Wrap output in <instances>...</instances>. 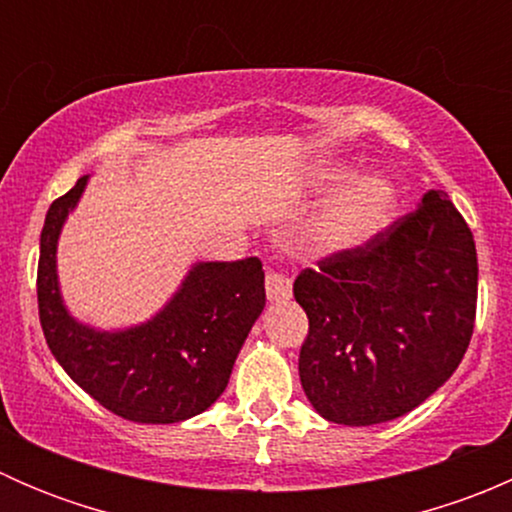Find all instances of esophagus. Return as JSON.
Returning <instances> with one entry per match:
<instances>
[{
    "label": "esophagus",
    "instance_id": "esophagus-1",
    "mask_svg": "<svg viewBox=\"0 0 512 512\" xmlns=\"http://www.w3.org/2000/svg\"><path fill=\"white\" fill-rule=\"evenodd\" d=\"M265 287L270 302H287V299L292 297V280H289L287 275H282V272L267 270Z\"/></svg>",
    "mask_w": 512,
    "mask_h": 512
}]
</instances>
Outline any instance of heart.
Returning <instances> with one entry per match:
<instances>
[{"label":"heart","mask_w":512,"mask_h":512,"mask_svg":"<svg viewBox=\"0 0 512 512\" xmlns=\"http://www.w3.org/2000/svg\"><path fill=\"white\" fill-rule=\"evenodd\" d=\"M345 185L309 218L299 232V250L309 257H337L371 245L394 220V183L381 173L354 175L347 163H329L314 173L319 190Z\"/></svg>","instance_id":"1"}]
</instances>
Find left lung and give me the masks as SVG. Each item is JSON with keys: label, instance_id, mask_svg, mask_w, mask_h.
<instances>
[{"label": "left lung", "instance_id": "obj_1", "mask_svg": "<svg viewBox=\"0 0 512 512\" xmlns=\"http://www.w3.org/2000/svg\"><path fill=\"white\" fill-rule=\"evenodd\" d=\"M471 227L443 190L371 245L294 280L309 317L299 381L319 416L342 426L394 421L441 389L476 322Z\"/></svg>", "mask_w": 512, "mask_h": 512}]
</instances>
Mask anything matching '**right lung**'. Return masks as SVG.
Returning <instances> with one entry per match:
<instances>
[{"instance_id": "right-lung-1", "label": "right lung", "mask_w": 512, "mask_h": 512, "mask_svg": "<svg viewBox=\"0 0 512 512\" xmlns=\"http://www.w3.org/2000/svg\"><path fill=\"white\" fill-rule=\"evenodd\" d=\"M89 175L54 200L39 240V319L61 369L103 409L136 423H178L220 399L252 324L265 309L257 257L193 262L146 322L98 329L71 314L59 285V237Z\"/></svg>"}]
</instances>
